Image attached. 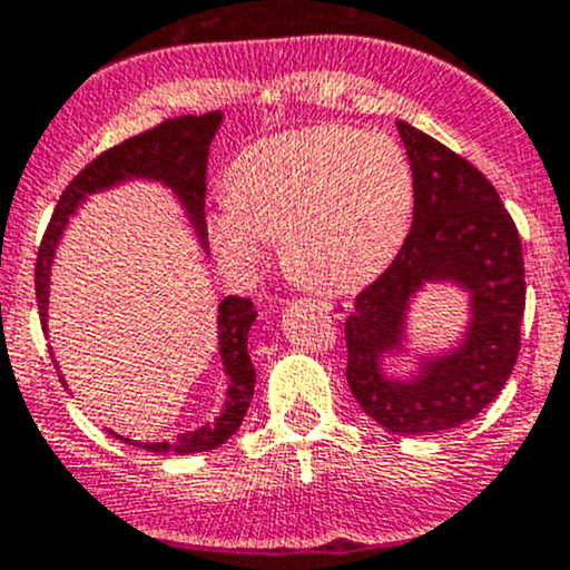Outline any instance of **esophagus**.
Masks as SVG:
<instances>
[{
	"mask_svg": "<svg viewBox=\"0 0 570 570\" xmlns=\"http://www.w3.org/2000/svg\"><path fill=\"white\" fill-rule=\"evenodd\" d=\"M320 306L325 308L327 314H333V317H344V312H347V303H336V301H320Z\"/></svg>",
	"mask_w": 570,
	"mask_h": 570,
	"instance_id": "esophagus-1",
	"label": "esophagus"
}]
</instances>
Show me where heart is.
Segmentation results:
<instances>
[{
    "label": "heart",
    "instance_id": "1",
    "mask_svg": "<svg viewBox=\"0 0 570 570\" xmlns=\"http://www.w3.org/2000/svg\"><path fill=\"white\" fill-rule=\"evenodd\" d=\"M411 217L413 174L400 142L381 131L322 124L243 148L206 228L232 267L256 264L281 232L289 269L347 289L394 262Z\"/></svg>",
    "mask_w": 570,
    "mask_h": 570
}]
</instances>
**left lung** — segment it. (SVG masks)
Here are the masks:
<instances>
[{
    "label": "left lung",
    "mask_w": 570,
    "mask_h": 570,
    "mask_svg": "<svg viewBox=\"0 0 570 570\" xmlns=\"http://www.w3.org/2000/svg\"><path fill=\"white\" fill-rule=\"evenodd\" d=\"M396 129L413 174V226L392 267L355 297L344 325L347 383L386 433L424 435L471 422L508 383L524 317V256L513 217L474 165L405 120ZM428 285L461 291L470 314L462 338L439 354L410 344L406 317Z\"/></svg>",
    "instance_id": "1"
}]
</instances>
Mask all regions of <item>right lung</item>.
<instances>
[{"label": "right lung", "instance_id": "add662e5", "mask_svg": "<svg viewBox=\"0 0 570 570\" xmlns=\"http://www.w3.org/2000/svg\"><path fill=\"white\" fill-rule=\"evenodd\" d=\"M223 124V112L206 115H181L159 124L157 129H148L142 135L129 137L120 146L96 157L88 168L82 170L66 193L57 200V209L51 215L49 228H46L43 245L38 253L36 267V295L38 312L43 331L49 333V289H51V267H55L57 248L66 234L71 217L90 200V195L118 189L124 184H159L176 198L189 232L198 239V248L209 262V243H206V220H204V195H206V159H209V146L215 140L217 129ZM256 308L248 297H223L217 306V353H220L223 375H226V402L220 413L212 422H204L195 430H184L170 441H131L118 433H109L115 439L135 444L146 452L157 455H193V452H209L226 444L243 424L248 413L253 383H256V370L248 355V333ZM66 383V377L60 375Z\"/></svg>", "mask_w": 570, "mask_h": 570}]
</instances>
